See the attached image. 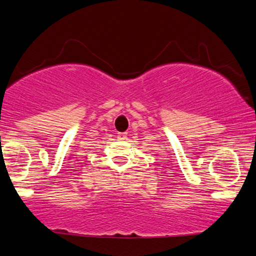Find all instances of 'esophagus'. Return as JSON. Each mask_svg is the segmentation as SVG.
I'll return each mask as SVG.
<instances>
[{"label": "esophagus", "instance_id": "34e87169", "mask_svg": "<svg viewBox=\"0 0 256 256\" xmlns=\"http://www.w3.org/2000/svg\"><path fill=\"white\" fill-rule=\"evenodd\" d=\"M118 136L120 140H124L126 138H127V132H118Z\"/></svg>", "mask_w": 256, "mask_h": 256}]
</instances>
